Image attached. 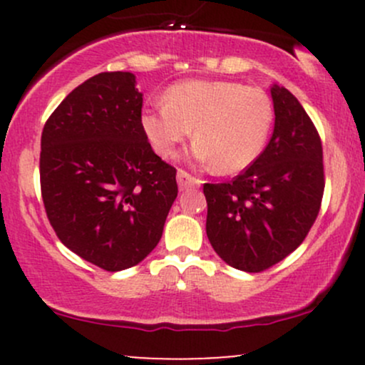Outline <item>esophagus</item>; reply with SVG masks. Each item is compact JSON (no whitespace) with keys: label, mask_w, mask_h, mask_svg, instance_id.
<instances>
[{"label":"esophagus","mask_w":365,"mask_h":365,"mask_svg":"<svg viewBox=\"0 0 365 365\" xmlns=\"http://www.w3.org/2000/svg\"><path fill=\"white\" fill-rule=\"evenodd\" d=\"M177 180H178V187L182 188H187V187H197V185H200V180L199 178H195V177H192L190 173H187L185 170H178V173H177Z\"/></svg>","instance_id":"obj_1"}]
</instances>
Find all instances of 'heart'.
<instances>
[{"label": "heart", "mask_w": 365, "mask_h": 365, "mask_svg": "<svg viewBox=\"0 0 365 365\" xmlns=\"http://www.w3.org/2000/svg\"><path fill=\"white\" fill-rule=\"evenodd\" d=\"M271 98L259 87L232 81L190 78L173 83L165 103L142 111V128L159 156L168 158L194 129L192 153L220 175L249 168L273 127Z\"/></svg>", "instance_id": "obj_1"}]
</instances>
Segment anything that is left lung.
Masks as SVG:
<instances>
[{
  "instance_id": "left-lung-1",
  "label": "left lung",
  "mask_w": 365,
  "mask_h": 365,
  "mask_svg": "<svg viewBox=\"0 0 365 365\" xmlns=\"http://www.w3.org/2000/svg\"><path fill=\"white\" fill-rule=\"evenodd\" d=\"M274 130L269 144L232 182L204 183L206 233L226 264L261 273L307 237L324 192L321 137L302 104L271 87Z\"/></svg>"
}]
</instances>
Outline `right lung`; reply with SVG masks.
Segmentation results:
<instances>
[{
    "label": "right lung",
    "instance_id": "add662e5",
    "mask_svg": "<svg viewBox=\"0 0 365 365\" xmlns=\"http://www.w3.org/2000/svg\"><path fill=\"white\" fill-rule=\"evenodd\" d=\"M135 75L103 72L51 113L41 135V194L72 252L104 271L135 266L158 245L178 195L177 170L148 142Z\"/></svg>",
    "mask_w": 365,
    "mask_h": 365
}]
</instances>
